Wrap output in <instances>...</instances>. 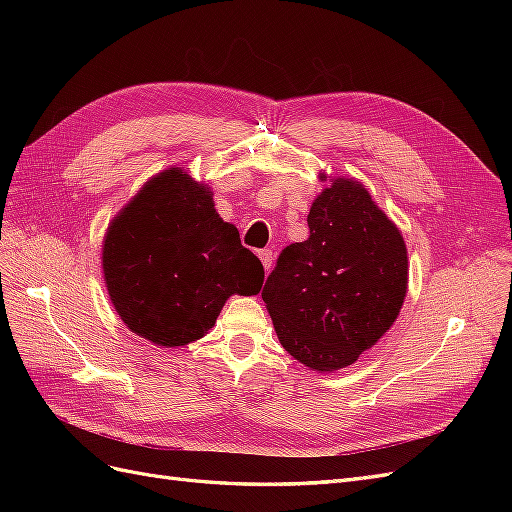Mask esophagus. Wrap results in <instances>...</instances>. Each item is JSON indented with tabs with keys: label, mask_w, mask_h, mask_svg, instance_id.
Returning a JSON list of instances; mask_svg holds the SVG:
<instances>
[{
	"label": "esophagus",
	"mask_w": 512,
	"mask_h": 512,
	"mask_svg": "<svg viewBox=\"0 0 512 512\" xmlns=\"http://www.w3.org/2000/svg\"><path fill=\"white\" fill-rule=\"evenodd\" d=\"M258 258L262 262V267H265V271H271V267H273V252L271 250H260Z\"/></svg>",
	"instance_id": "obj_1"
}]
</instances>
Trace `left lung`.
I'll return each mask as SVG.
<instances>
[{"label":"left lung","mask_w":512,"mask_h":512,"mask_svg":"<svg viewBox=\"0 0 512 512\" xmlns=\"http://www.w3.org/2000/svg\"><path fill=\"white\" fill-rule=\"evenodd\" d=\"M307 226L309 237L277 258L262 301L286 352L309 369L335 371L393 327L408 290V252L399 228L354 179H333Z\"/></svg>","instance_id":"left-lung-1"}]
</instances>
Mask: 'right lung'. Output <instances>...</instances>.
Wrapping results in <instances>:
<instances>
[{
	"instance_id": "obj_1",
	"label": "right lung",
	"mask_w": 512,
	"mask_h": 512,
	"mask_svg": "<svg viewBox=\"0 0 512 512\" xmlns=\"http://www.w3.org/2000/svg\"><path fill=\"white\" fill-rule=\"evenodd\" d=\"M102 271L126 327L175 348L213 329L232 294H258L260 260L215 211L209 185L181 168L151 177L106 230Z\"/></svg>"
}]
</instances>
